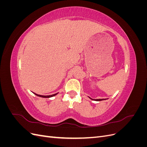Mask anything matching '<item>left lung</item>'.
<instances>
[{
  "label": "left lung",
  "instance_id": "obj_1",
  "mask_svg": "<svg viewBox=\"0 0 147 147\" xmlns=\"http://www.w3.org/2000/svg\"><path fill=\"white\" fill-rule=\"evenodd\" d=\"M90 98L91 99V100H96V101H100V100H105V99H91V97H90Z\"/></svg>",
  "mask_w": 147,
  "mask_h": 147
}]
</instances>
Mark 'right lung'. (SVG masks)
Here are the masks:
<instances>
[{"instance_id":"1","label":"right lung","mask_w":147,"mask_h":147,"mask_svg":"<svg viewBox=\"0 0 147 147\" xmlns=\"http://www.w3.org/2000/svg\"><path fill=\"white\" fill-rule=\"evenodd\" d=\"M34 94L37 96H39V97H44V98H49V97H53L56 96L57 93H56V94H52V95H50V96H42V95H39V94H35V93H34Z\"/></svg>"}]
</instances>
